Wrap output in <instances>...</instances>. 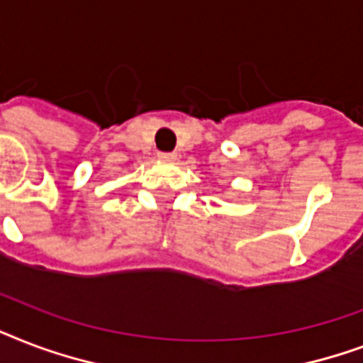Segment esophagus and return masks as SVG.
I'll return each instance as SVG.
<instances>
[{"mask_svg":"<svg viewBox=\"0 0 363 363\" xmlns=\"http://www.w3.org/2000/svg\"><path fill=\"white\" fill-rule=\"evenodd\" d=\"M160 160H165V162H173L177 160V152H158Z\"/></svg>","mask_w":363,"mask_h":363,"instance_id":"1","label":"esophagus"}]
</instances>
